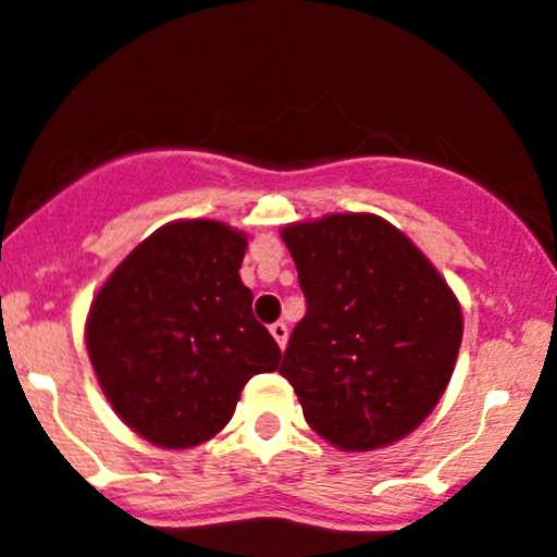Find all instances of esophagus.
<instances>
[{
	"label": "esophagus",
	"instance_id": "1",
	"mask_svg": "<svg viewBox=\"0 0 557 557\" xmlns=\"http://www.w3.org/2000/svg\"><path fill=\"white\" fill-rule=\"evenodd\" d=\"M269 332H272V337L277 341L280 349H285V343H288V326H285L283 321H274V324L269 326Z\"/></svg>",
	"mask_w": 557,
	"mask_h": 557
}]
</instances>
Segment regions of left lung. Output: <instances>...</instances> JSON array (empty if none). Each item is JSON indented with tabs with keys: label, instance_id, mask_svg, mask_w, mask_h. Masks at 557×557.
I'll use <instances>...</instances> for the list:
<instances>
[{
	"label": "left lung",
	"instance_id": "1",
	"mask_svg": "<svg viewBox=\"0 0 557 557\" xmlns=\"http://www.w3.org/2000/svg\"><path fill=\"white\" fill-rule=\"evenodd\" d=\"M308 313L280 373L305 420L341 450H373L418 429L454 373L461 308L431 261L373 214L283 227Z\"/></svg>",
	"mask_w": 557,
	"mask_h": 557
}]
</instances>
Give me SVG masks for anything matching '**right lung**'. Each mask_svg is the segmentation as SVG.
<instances>
[{"label":"right lung","mask_w":557,"mask_h":557,"mask_svg":"<svg viewBox=\"0 0 557 557\" xmlns=\"http://www.w3.org/2000/svg\"><path fill=\"white\" fill-rule=\"evenodd\" d=\"M247 236L214 220L150 233L109 274L87 315L92 371L117 418L159 448H191L222 431L255 373L277 371L280 346L242 283Z\"/></svg>","instance_id":"1"}]
</instances>
